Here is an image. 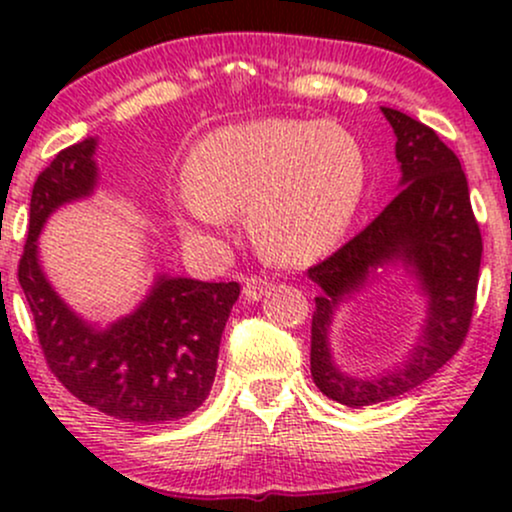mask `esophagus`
Masks as SVG:
<instances>
[{
	"instance_id": "34e87169",
	"label": "esophagus",
	"mask_w": 512,
	"mask_h": 512,
	"mask_svg": "<svg viewBox=\"0 0 512 512\" xmlns=\"http://www.w3.org/2000/svg\"><path fill=\"white\" fill-rule=\"evenodd\" d=\"M269 291H272V281H269L267 276H248L243 284V296L248 303L260 301V298L267 296Z\"/></svg>"
}]
</instances>
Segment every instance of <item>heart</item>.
Returning <instances> with one entry per match:
<instances>
[{
  "label": "heart",
  "instance_id": "1",
  "mask_svg": "<svg viewBox=\"0 0 512 512\" xmlns=\"http://www.w3.org/2000/svg\"><path fill=\"white\" fill-rule=\"evenodd\" d=\"M363 146L337 122L262 117L219 127L192 146L182 166L187 195L178 226L190 238L226 233L248 211L264 257L298 264L339 243L366 190Z\"/></svg>",
  "mask_w": 512,
  "mask_h": 512
}]
</instances>
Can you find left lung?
Here are the masks:
<instances>
[{"mask_svg":"<svg viewBox=\"0 0 512 512\" xmlns=\"http://www.w3.org/2000/svg\"><path fill=\"white\" fill-rule=\"evenodd\" d=\"M383 115L397 134L402 190L358 236L308 269L322 289L310 327V373L322 395L354 409L407 395L457 354L472 325L484 250L455 151L424 122L395 108H383ZM392 261L409 266L429 296L425 337L402 369L351 379L333 366L326 344L333 308L373 268Z\"/></svg>","mask_w":512,"mask_h":512,"instance_id":"left-lung-1","label":"left lung"}]
</instances>
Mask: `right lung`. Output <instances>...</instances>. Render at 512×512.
Listing matches in <instances>:
<instances>
[{"mask_svg":"<svg viewBox=\"0 0 512 512\" xmlns=\"http://www.w3.org/2000/svg\"><path fill=\"white\" fill-rule=\"evenodd\" d=\"M93 154V137L67 146L33 185L19 284L40 349L52 375L88 407L137 424L182 419L209 397L240 284L158 276L144 303L105 330L72 313L45 279L35 240L52 211L91 195L98 180Z\"/></svg>","mask_w":512,"mask_h":512,"instance_id":"1","label":"right lung"}]
</instances>
